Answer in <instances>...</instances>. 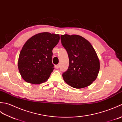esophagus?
<instances>
[{
    "label": "esophagus",
    "mask_w": 122,
    "mask_h": 122,
    "mask_svg": "<svg viewBox=\"0 0 122 122\" xmlns=\"http://www.w3.org/2000/svg\"><path fill=\"white\" fill-rule=\"evenodd\" d=\"M55 67L56 69H58L59 68V65H55Z\"/></svg>",
    "instance_id": "34e87169"
}]
</instances>
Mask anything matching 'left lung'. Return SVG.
<instances>
[{"mask_svg": "<svg viewBox=\"0 0 122 122\" xmlns=\"http://www.w3.org/2000/svg\"><path fill=\"white\" fill-rule=\"evenodd\" d=\"M61 39L69 61L68 69L63 74L65 82L77 89L90 86L97 79L100 67L95 50L88 40L78 35H61Z\"/></svg>", "mask_w": 122, "mask_h": 122, "instance_id": "obj_1", "label": "left lung"}]
</instances>
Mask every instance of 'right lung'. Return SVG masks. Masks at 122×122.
<instances>
[{"label": "right lung", "mask_w": 122, "mask_h": 122, "mask_svg": "<svg viewBox=\"0 0 122 122\" xmlns=\"http://www.w3.org/2000/svg\"><path fill=\"white\" fill-rule=\"evenodd\" d=\"M59 39V34L42 32L25 43L18 62L19 71L25 81L36 85L48 80L54 69L52 51Z\"/></svg>", "instance_id": "add662e5"}]
</instances>
